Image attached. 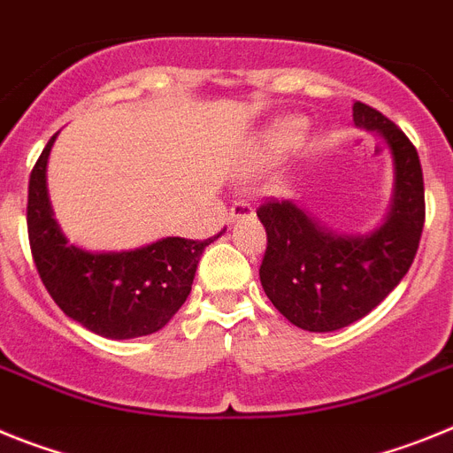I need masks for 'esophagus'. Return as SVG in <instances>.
I'll return each mask as SVG.
<instances>
[{
	"label": "esophagus",
	"instance_id": "esophagus-1",
	"mask_svg": "<svg viewBox=\"0 0 453 453\" xmlns=\"http://www.w3.org/2000/svg\"><path fill=\"white\" fill-rule=\"evenodd\" d=\"M253 214H255V207L253 203H249V200H237V203L230 207V221L242 219V216H253Z\"/></svg>",
	"mask_w": 453,
	"mask_h": 453
}]
</instances>
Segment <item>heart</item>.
Returning <instances> with one entry per match:
<instances>
[{"label":"heart","mask_w":453,"mask_h":453,"mask_svg":"<svg viewBox=\"0 0 453 453\" xmlns=\"http://www.w3.org/2000/svg\"><path fill=\"white\" fill-rule=\"evenodd\" d=\"M303 129L305 127H303V123H298V120H289V123L278 125L273 136H271V143H273V148L278 152L292 150V148H296V145L301 143Z\"/></svg>","instance_id":"heart-1"}]
</instances>
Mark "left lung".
<instances>
[{"label":"left lung","instance_id":"obj_1","mask_svg":"<svg viewBox=\"0 0 453 453\" xmlns=\"http://www.w3.org/2000/svg\"><path fill=\"white\" fill-rule=\"evenodd\" d=\"M357 127L379 132L395 157L390 216L363 237L335 234L289 200H265L266 230L259 280L275 310L310 333H330L363 319L408 273L424 230V178L415 145L390 118L353 104Z\"/></svg>","mask_w":453,"mask_h":453}]
</instances>
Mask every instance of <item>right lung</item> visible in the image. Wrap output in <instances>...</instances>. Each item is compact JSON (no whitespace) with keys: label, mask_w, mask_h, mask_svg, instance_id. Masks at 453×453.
<instances>
[{"label":"right lung","mask_w":453,"mask_h":453,"mask_svg":"<svg viewBox=\"0 0 453 453\" xmlns=\"http://www.w3.org/2000/svg\"><path fill=\"white\" fill-rule=\"evenodd\" d=\"M47 141L29 175L27 232L38 275L70 319L109 340L152 335L191 292L196 266L211 239L166 237L123 253H88L63 237L47 198Z\"/></svg>","instance_id":"obj_1"}]
</instances>
